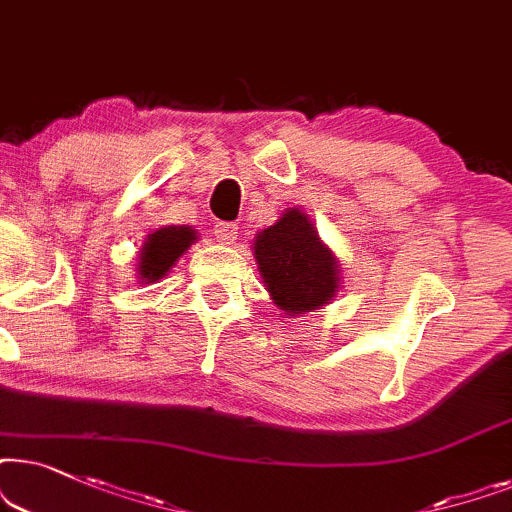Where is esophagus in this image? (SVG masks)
Returning a JSON list of instances; mask_svg holds the SVG:
<instances>
[{
	"label": "esophagus",
	"instance_id": "1",
	"mask_svg": "<svg viewBox=\"0 0 512 512\" xmlns=\"http://www.w3.org/2000/svg\"><path fill=\"white\" fill-rule=\"evenodd\" d=\"M213 234L217 236V241H220V243L231 245L238 236V227H236V224H231V222H217Z\"/></svg>",
	"mask_w": 512,
	"mask_h": 512
}]
</instances>
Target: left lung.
Here are the masks:
<instances>
[{"label": "left lung", "mask_w": 512, "mask_h": 512, "mask_svg": "<svg viewBox=\"0 0 512 512\" xmlns=\"http://www.w3.org/2000/svg\"><path fill=\"white\" fill-rule=\"evenodd\" d=\"M255 257L274 304L288 316L318 309L339 288L335 257L297 208L285 210L274 227L260 231Z\"/></svg>", "instance_id": "obj_1"}]
</instances>
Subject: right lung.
Listing matches in <instances>:
<instances>
[{
	"label": "right lung",
	"instance_id": "right-lung-1",
	"mask_svg": "<svg viewBox=\"0 0 512 512\" xmlns=\"http://www.w3.org/2000/svg\"><path fill=\"white\" fill-rule=\"evenodd\" d=\"M196 241L194 229L189 227H161L147 238L140 255V278L147 283L159 281L177 262V257Z\"/></svg>",
	"mask_w": 512,
	"mask_h": 512
}]
</instances>
